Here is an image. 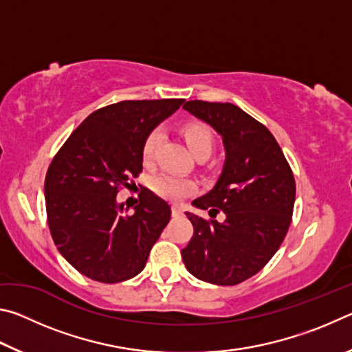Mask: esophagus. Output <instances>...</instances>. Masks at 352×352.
Instances as JSON below:
<instances>
[{
    "label": "esophagus",
    "instance_id": "1",
    "mask_svg": "<svg viewBox=\"0 0 352 352\" xmlns=\"http://www.w3.org/2000/svg\"><path fill=\"white\" fill-rule=\"evenodd\" d=\"M172 216H174V217L182 216V208L178 206V205H174V206H172Z\"/></svg>",
    "mask_w": 352,
    "mask_h": 352
}]
</instances>
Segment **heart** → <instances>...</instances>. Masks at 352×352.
<instances>
[{
	"label": "heart",
	"instance_id": "1",
	"mask_svg": "<svg viewBox=\"0 0 352 352\" xmlns=\"http://www.w3.org/2000/svg\"><path fill=\"white\" fill-rule=\"evenodd\" d=\"M183 136L186 140V144L194 155L199 153H208L210 155L214 144L212 132L206 126L201 124H188L183 129ZM164 140V130L162 127L153 129L151 133L147 135L142 144V162L146 164H151L155 160V155L160 144ZM152 189L157 192L160 197L168 200H183L188 195L194 194L197 190V183L190 178L177 177L172 174H160L152 180Z\"/></svg>",
	"mask_w": 352,
	"mask_h": 352
}]
</instances>
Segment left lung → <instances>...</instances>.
Segmentation results:
<instances>
[{"label":"left lung","instance_id":"left-lung-1","mask_svg":"<svg viewBox=\"0 0 352 352\" xmlns=\"http://www.w3.org/2000/svg\"><path fill=\"white\" fill-rule=\"evenodd\" d=\"M183 109L220 135L225 163L214 188L186 211L194 234L182 250L188 272L205 283L234 285L256 275L281 247L295 205V178L281 147L254 118L230 102L188 100ZM222 210L223 223L213 219Z\"/></svg>","mask_w":352,"mask_h":352}]
</instances>
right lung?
Returning <instances> with one entry per match:
<instances>
[{
    "label": "right lung",
    "mask_w": 352,
    "mask_h": 352,
    "mask_svg": "<svg viewBox=\"0 0 352 352\" xmlns=\"http://www.w3.org/2000/svg\"><path fill=\"white\" fill-rule=\"evenodd\" d=\"M183 102L122 100L99 109L52 160L45 180L47 225L58 252L87 278L115 284L146 267L170 206L146 189L127 216L116 195L142 170L147 135Z\"/></svg>",
    "instance_id": "obj_1"
}]
</instances>
